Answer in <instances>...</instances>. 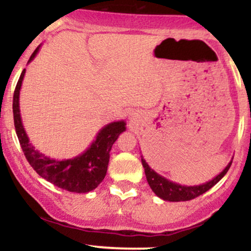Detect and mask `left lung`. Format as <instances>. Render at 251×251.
I'll list each match as a JSON object with an SVG mask.
<instances>
[{
	"label": "left lung",
	"mask_w": 251,
	"mask_h": 251,
	"mask_svg": "<svg viewBox=\"0 0 251 251\" xmlns=\"http://www.w3.org/2000/svg\"><path fill=\"white\" fill-rule=\"evenodd\" d=\"M141 161H142V166L143 168H145L146 178H147V181L149 186L151 188V191H153L159 198L168 201H191V199L197 198V197H199L201 194L205 193L206 191H209L211 187L215 186L217 182L223 178L225 174H226V172L229 171L232 162L230 161L229 165L224 168L223 172H221L216 178L205 182V184L197 185V186H182V185L170 181V180H167L160 176V174H157L155 171H153L149 167L148 163L146 162V160L143 159V157H141Z\"/></svg>",
	"instance_id": "obj_1"
}]
</instances>
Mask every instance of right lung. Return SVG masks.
Wrapping results in <instances>:
<instances>
[{"instance_id":"add662e5","label":"right lung","mask_w":251,"mask_h":251,"mask_svg":"<svg viewBox=\"0 0 251 251\" xmlns=\"http://www.w3.org/2000/svg\"><path fill=\"white\" fill-rule=\"evenodd\" d=\"M39 49L40 46L33 52L28 63L34 59L36 53L39 52ZM25 73H26V70L22 71L16 84L15 91H14L13 114L16 135H18L20 146L24 151L27 161L39 176L63 190L75 193H88L95 190L105 176L111 147L120 134L126 130V122L118 121V122H112L104 126L98 133L92 145L83 154L73 159L59 161V160L47 157L36 151L32 143H29V139L22 126L19 97Z\"/></svg>"}]
</instances>
